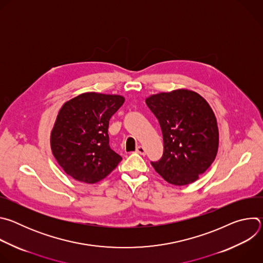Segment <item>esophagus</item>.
<instances>
[{"label":"esophagus","instance_id":"1","mask_svg":"<svg viewBox=\"0 0 263 263\" xmlns=\"http://www.w3.org/2000/svg\"><path fill=\"white\" fill-rule=\"evenodd\" d=\"M136 153H138L140 155H144L145 154V148L142 145H138L136 147Z\"/></svg>","mask_w":263,"mask_h":263}]
</instances>
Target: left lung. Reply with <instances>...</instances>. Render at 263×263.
<instances>
[{"instance_id": "left-lung-1", "label": "left lung", "mask_w": 263, "mask_h": 263, "mask_svg": "<svg viewBox=\"0 0 263 263\" xmlns=\"http://www.w3.org/2000/svg\"><path fill=\"white\" fill-rule=\"evenodd\" d=\"M159 121L163 135V156L151 162L168 183L182 186L199 179L214 161L218 128L214 112L198 92L180 88L145 99Z\"/></svg>"}]
</instances>
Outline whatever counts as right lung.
<instances>
[{"mask_svg":"<svg viewBox=\"0 0 263 263\" xmlns=\"http://www.w3.org/2000/svg\"><path fill=\"white\" fill-rule=\"evenodd\" d=\"M120 95L84 92L66 101L51 131L52 153L72 179L93 184L106 178L122 157L109 146V120L124 104Z\"/></svg>","mask_w":263,"mask_h":263,"instance_id":"1","label":"right lung"}]
</instances>
